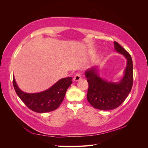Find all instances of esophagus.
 I'll list each match as a JSON object with an SVG mask.
<instances>
[{
  "label": "esophagus",
  "mask_w": 148,
  "mask_h": 148,
  "mask_svg": "<svg viewBox=\"0 0 148 148\" xmlns=\"http://www.w3.org/2000/svg\"><path fill=\"white\" fill-rule=\"evenodd\" d=\"M81 79H82L81 75H80V73H79L76 74L75 76L74 77V78H73V79H74L75 82H78Z\"/></svg>",
  "instance_id": "esophagus-1"
}]
</instances>
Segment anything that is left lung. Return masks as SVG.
<instances>
[{
  "label": "left lung",
  "instance_id": "left-lung-1",
  "mask_svg": "<svg viewBox=\"0 0 148 148\" xmlns=\"http://www.w3.org/2000/svg\"><path fill=\"white\" fill-rule=\"evenodd\" d=\"M116 52L126 58L127 63L123 78L119 82H107L101 78L97 66L85 71L89 88L88 101L95 109L109 110L120 106L130 92L133 86V62L131 56L117 42H114Z\"/></svg>",
  "mask_w": 148,
  "mask_h": 148
}]
</instances>
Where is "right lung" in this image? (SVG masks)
<instances>
[{
  "label": "right lung",
  "mask_w": 148,
  "mask_h": 148,
  "mask_svg": "<svg viewBox=\"0 0 148 148\" xmlns=\"http://www.w3.org/2000/svg\"><path fill=\"white\" fill-rule=\"evenodd\" d=\"M72 83V78H62L47 90L38 93H27L18 86L13 77L16 93L29 109L36 112L45 113L57 109L63 101L67 89Z\"/></svg>",
  "instance_id": "add662e5"
}]
</instances>
